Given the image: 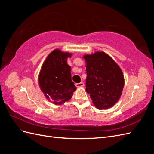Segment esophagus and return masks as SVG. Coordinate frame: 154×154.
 <instances>
[{
    "mask_svg": "<svg viewBox=\"0 0 154 154\" xmlns=\"http://www.w3.org/2000/svg\"><path fill=\"white\" fill-rule=\"evenodd\" d=\"M76 86L77 87H82L84 86V83H83V82H80V83H76Z\"/></svg>",
    "mask_w": 154,
    "mask_h": 154,
    "instance_id": "obj_1",
    "label": "esophagus"
}]
</instances>
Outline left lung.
I'll return each instance as SVG.
<instances>
[{"label": "left lung", "instance_id": "left-lung-1", "mask_svg": "<svg viewBox=\"0 0 154 154\" xmlns=\"http://www.w3.org/2000/svg\"><path fill=\"white\" fill-rule=\"evenodd\" d=\"M86 62V91L99 110L112 107L119 101L125 85L123 72L109 54L97 51L83 55Z\"/></svg>", "mask_w": 154, "mask_h": 154}]
</instances>
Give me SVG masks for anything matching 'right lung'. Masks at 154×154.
I'll list each match as a JSON object with an SVG mask.
<instances>
[{"mask_svg": "<svg viewBox=\"0 0 154 154\" xmlns=\"http://www.w3.org/2000/svg\"><path fill=\"white\" fill-rule=\"evenodd\" d=\"M72 54L56 49L45 60L38 75L41 91L48 101L61 105L71 100L76 87L71 80L67 58Z\"/></svg>", "mask_w": 154, "mask_h": 154, "instance_id": "add662e5", "label": "right lung"}]
</instances>
